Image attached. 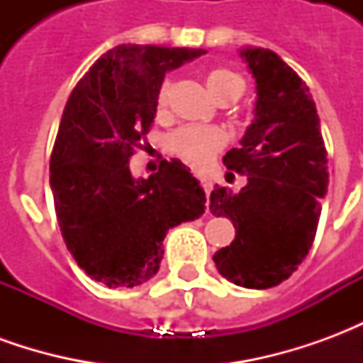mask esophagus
Returning a JSON list of instances; mask_svg holds the SVG:
<instances>
[{"mask_svg":"<svg viewBox=\"0 0 363 363\" xmlns=\"http://www.w3.org/2000/svg\"><path fill=\"white\" fill-rule=\"evenodd\" d=\"M200 182H202V186H204L206 194H210V192H212V189H213V182L210 181L208 177H200Z\"/></svg>","mask_w":363,"mask_h":363,"instance_id":"obj_1","label":"esophagus"}]
</instances>
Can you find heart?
<instances>
[{"label":"heart","instance_id":"obj_1","mask_svg":"<svg viewBox=\"0 0 363 363\" xmlns=\"http://www.w3.org/2000/svg\"><path fill=\"white\" fill-rule=\"evenodd\" d=\"M206 87L220 103L229 96H239L245 89L243 77L228 67H213L206 74ZM171 95V82H163L157 91V108L165 111ZM228 142L225 134L216 126H184L169 135V151L196 169H204Z\"/></svg>","mask_w":363,"mask_h":363}]
</instances>
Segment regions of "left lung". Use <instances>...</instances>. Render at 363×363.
<instances>
[{
  "label": "left lung",
  "mask_w": 363,
  "mask_h": 363,
  "mask_svg": "<svg viewBox=\"0 0 363 363\" xmlns=\"http://www.w3.org/2000/svg\"><path fill=\"white\" fill-rule=\"evenodd\" d=\"M257 83L255 120L228 169L247 177L239 192L216 186L210 212L228 218L235 239L213 255L237 286L267 289L288 280L311 249L327 194V150L309 87L272 50H241Z\"/></svg>",
  "instance_id": "1"
}]
</instances>
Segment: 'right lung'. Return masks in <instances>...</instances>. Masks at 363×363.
Instances as JSON below:
<instances>
[{
	"mask_svg": "<svg viewBox=\"0 0 363 363\" xmlns=\"http://www.w3.org/2000/svg\"><path fill=\"white\" fill-rule=\"evenodd\" d=\"M202 54L120 44L96 60L67 99L50 157L56 216L77 267L108 288L153 278L167 231L206 210L204 189L179 159L161 161L150 179L130 173L165 74Z\"/></svg>",
	"mask_w": 363,
	"mask_h": 363,
	"instance_id": "1",
	"label": "right lung"
}]
</instances>
